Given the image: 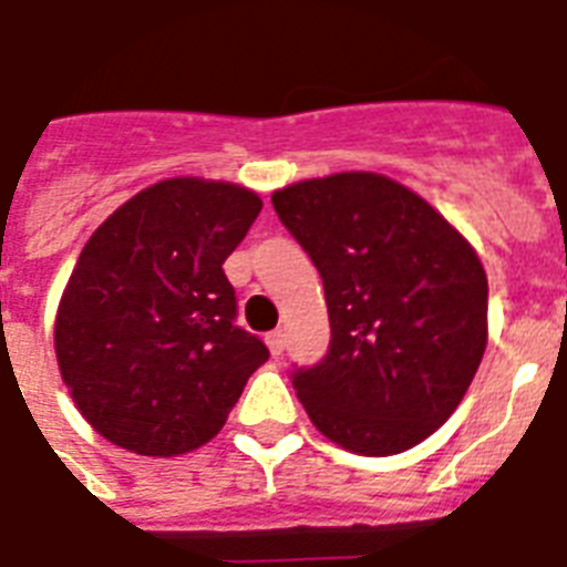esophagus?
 I'll return each instance as SVG.
<instances>
[{
  "mask_svg": "<svg viewBox=\"0 0 567 567\" xmlns=\"http://www.w3.org/2000/svg\"><path fill=\"white\" fill-rule=\"evenodd\" d=\"M265 340H268L270 355H274V358L282 355V352H285V334H282V331H270V334Z\"/></svg>",
  "mask_w": 567,
  "mask_h": 567,
  "instance_id": "1",
  "label": "esophagus"
}]
</instances>
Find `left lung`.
Returning <instances> with one entry per match:
<instances>
[{
    "instance_id": "8db88e82",
    "label": "left lung",
    "mask_w": 567,
    "mask_h": 567,
    "mask_svg": "<svg viewBox=\"0 0 567 567\" xmlns=\"http://www.w3.org/2000/svg\"><path fill=\"white\" fill-rule=\"evenodd\" d=\"M320 270L329 352L291 372L320 434L363 454L413 449L454 413L486 349L489 285L472 244L422 197L370 172L274 192Z\"/></svg>"
}]
</instances>
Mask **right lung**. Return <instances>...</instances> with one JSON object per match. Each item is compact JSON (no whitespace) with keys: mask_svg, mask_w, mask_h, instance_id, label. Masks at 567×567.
Instances as JSON below:
<instances>
[{"mask_svg":"<svg viewBox=\"0 0 567 567\" xmlns=\"http://www.w3.org/2000/svg\"><path fill=\"white\" fill-rule=\"evenodd\" d=\"M261 200L174 177L118 206L84 244L54 320L60 375L113 445L174 457L218 434L270 352L236 326L224 261Z\"/></svg>","mask_w":567,"mask_h":567,"instance_id":"right-lung-1","label":"right lung"}]
</instances>
